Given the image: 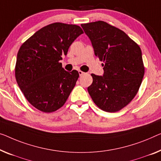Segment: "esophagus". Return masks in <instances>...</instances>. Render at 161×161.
I'll list each match as a JSON object with an SVG mask.
<instances>
[{"label":"esophagus","mask_w":161,"mask_h":161,"mask_svg":"<svg viewBox=\"0 0 161 161\" xmlns=\"http://www.w3.org/2000/svg\"><path fill=\"white\" fill-rule=\"evenodd\" d=\"M78 72H79V74H80V76H82V75H84V74H85V72H83V71H78Z\"/></svg>","instance_id":"esophagus-1"}]
</instances>
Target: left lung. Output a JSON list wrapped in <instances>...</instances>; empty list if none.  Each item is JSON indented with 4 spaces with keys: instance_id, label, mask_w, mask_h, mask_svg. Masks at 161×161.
I'll return each instance as SVG.
<instances>
[{
    "instance_id": "1",
    "label": "left lung",
    "mask_w": 161,
    "mask_h": 161,
    "mask_svg": "<svg viewBox=\"0 0 161 161\" xmlns=\"http://www.w3.org/2000/svg\"><path fill=\"white\" fill-rule=\"evenodd\" d=\"M81 26L95 55L103 62V75L91 74L89 94L103 111H119L131 101L142 83L145 67L140 47L125 32L105 21Z\"/></svg>"
}]
</instances>
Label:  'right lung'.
Instances as JSON below:
<instances>
[{
	"mask_svg": "<svg viewBox=\"0 0 161 161\" xmlns=\"http://www.w3.org/2000/svg\"><path fill=\"white\" fill-rule=\"evenodd\" d=\"M82 33L77 25L50 24L36 32L19 48L16 82L26 99L37 109L51 113L66 103L80 75L76 70L66 71L59 61Z\"/></svg>",
	"mask_w": 161,
	"mask_h": 161,
	"instance_id": "obj_1",
	"label": "right lung"
}]
</instances>
